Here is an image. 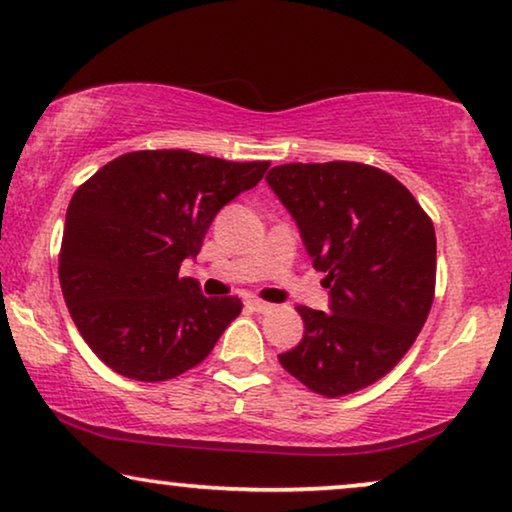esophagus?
<instances>
[{
	"mask_svg": "<svg viewBox=\"0 0 512 512\" xmlns=\"http://www.w3.org/2000/svg\"><path fill=\"white\" fill-rule=\"evenodd\" d=\"M247 307H249V310L261 312V314L272 310V305H270V303H265V300H258V298H249V300H247Z\"/></svg>",
	"mask_w": 512,
	"mask_h": 512,
	"instance_id": "1",
	"label": "esophagus"
}]
</instances>
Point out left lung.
Here are the masks:
<instances>
[{
	"label": "left lung",
	"mask_w": 512,
	"mask_h": 512,
	"mask_svg": "<svg viewBox=\"0 0 512 512\" xmlns=\"http://www.w3.org/2000/svg\"><path fill=\"white\" fill-rule=\"evenodd\" d=\"M265 179L331 289V312L296 307L305 335L279 363L319 396L366 389L408 354L431 312V216L401 181L373 165L286 163Z\"/></svg>",
	"instance_id": "8db88e82"
}]
</instances>
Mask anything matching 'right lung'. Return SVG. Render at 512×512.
Masks as SVG:
<instances>
[{
  "label": "right lung",
  "instance_id": "add662e5",
  "mask_svg": "<svg viewBox=\"0 0 512 512\" xmlns=\"http://www.w3.org/2000/svg\"><path fill=\"white\" fill-rule=\"evenodd\" d=\"M268 167L186 149L132 151L76 188L58 256L62 296L114 373L165 382L207 359L242 300L205 298L179 268L200 254L216 212Z\"/></svg>",
  "mask_w": 512,
  "mask_h": 512
}]
</instances>
